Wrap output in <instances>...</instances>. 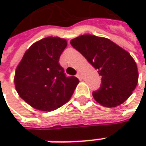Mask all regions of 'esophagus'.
Instances as JSON below:
<instances>
[{
  "label": "esophagus",
  "instance_id": "34e87169",
  "mask_svg": "<svg viewBox=\"0 0 146 146\" xmlns=\"http://www.w3.org/2000/svg\"><path fill=\"white\" fill-rule=\"evenodd\" d=\"M76 76L78 77V79H79V80H81L82 79H83V73H82L81 71H78V73H77Z\"/></svg>",
  "mask_w": 146,
  "mask_h": 146
}]
</instances>
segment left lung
Returning a JSON list of instances; mask_svg holds the SVG:
<instances>
[{"instance_id":"1","label":"left lung","mask_w":146,"mask_h":146,"mask_svg":"<svg viewBox=\"0 0 146 146\" xmlns=\"http://www.w3.org/2000/svg\"><path fill=\"white\" fill-rule=\"evenodd\" d=\"M70 44L98 70L102 76L100 88L93 96L106 107H115L132 95L138 82L137 66L127 51L104 37L82 35Z\"/></svg>"}]
</instances>
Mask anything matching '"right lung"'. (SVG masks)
Listing matches in <instances>:
<instances>
[{
    "mask_svg": "<svg viewBox=\"0 0 146 146\" xmlns=\"http://www.w3.org/2000/svg\"><path fill=\"white\" fill-rule=\"evenodd\" d=\"M67 45L65 39L48 36L36 41L18 65L14 84L19 97L35 109L52 111L66 103L79 80L67 77L59 58Z\"/></svg>",
    "mask_w": 146,
    "mask_h": 146,
    "instance_id": "1",
    "label": "right lung"
}]
</instances>
